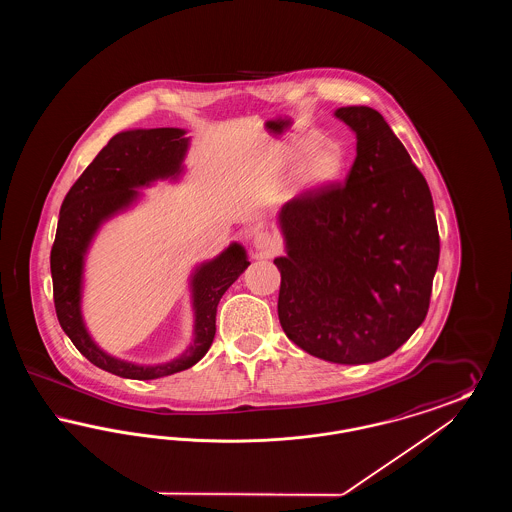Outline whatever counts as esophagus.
<instances>
[{"label":"esophagus","instance_id":"34e87169","mask_svg":"<svg viewBox=\"0 0 512 512\" xmlns=\"http://www.w3.org/2000/svg\"><path fill=\"white\" fill-rule=\"evenodd\" d=\"M253 247L263 255H272L274 251H278V240L267 230H261L253 236Z\"/></svg>","mask_w":512,"mask_h":512}]
</instances>
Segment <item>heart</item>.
<instances>
[{
  "label": "heart",
  "instance_id": "obj_1",
  "mask_svg": "<svg viewBox=\"0 0 512 512\" xmlns=\"http://www.w3.org/2000/svg\"><path fill=\"white\" fill-rule=\"evenodd\" d=\"M315 146V140H305L292 151L290 163H295L303 153H307L311 147ZM345 169V155L340 146L336 144H320L315 147L299 165L297 171V180L299 186L307 192H315L328 188L334 184Z\"/></svg>",
  "mask_w": 512,
  "mask_h": 512
}]
</instances>
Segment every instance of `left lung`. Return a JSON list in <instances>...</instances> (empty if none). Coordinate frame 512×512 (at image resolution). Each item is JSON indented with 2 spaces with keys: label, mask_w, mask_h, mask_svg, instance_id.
Listing matches in <instances>:
<instances>
[{
  "label": "left lung",
  "mask_w": 512,
  "mask_h": 512,
  "mask_svg": "<svg viewBox=\"0 0 512 512\" xmlns=\"http://www.w3.org/2000/svg\"><path fill=\"white\" fill-rule=\"evenodd\" d=\"M357 136L343 184L305 192L280 215L286 255L278 318L309 355L365 365L391 355L424 322L439 234L426 178L384 117L365 105L334 113Z\"/></svg>",
  "instance_id": "obj_1"
}]
</instances>
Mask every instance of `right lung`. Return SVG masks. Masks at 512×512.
I'll list each match as a JSON object with an SVG mask.
<instances>
[{
	"instance_id": "add662e5",
	"label": "right lung",
	"mask_w": 512,
	"mask_h": 512,
	"mask_svg": "<svg viewBox=\"0 0 512 512\" xmlns=\"http://www.w3.org/2000/svg\"><path fill=\"white\" fill-rule=\"evenodd\" d=\"M190 147L184 128H140L119 132L80 174L65 197L51 247V280L55 313L74 347L101 370L130 380H155L186 370L205 357L217 332L220 297L249 267L244 245L230 244L211 261L197 265L190 276L194 341L161 365H136L103 351L90 336L82 317L84 263L103 222L130 209L140 190L155 180H178Z\"/></svg>"
}]
</instances>
